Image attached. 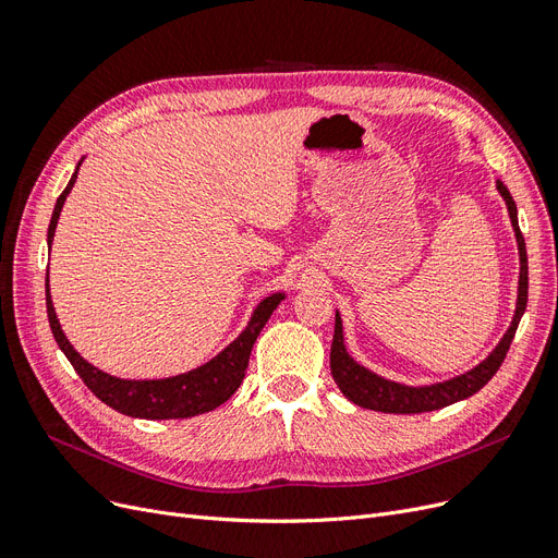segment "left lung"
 <instances>
[{
	"label": "left lung",
	"instance_id": "left-lung-1",
	"mask_svg": "<svg viewBox=\"0 0 558 558\" xmlns=\"http://www.w3.org/2000/svg\"><path fill=\"white\" fill-rule=\"evenodd\" d=\"M496 190L500 192L502 199H506L514 236H517V245H519L517 311H514L512 325L506 331V336L500 338V343L496 345V350L487 359H484L482 364L471 368L469 373L457 375V377H452V380L436 383V385L408 387V385L385 380V377L375 375L373 371L359 366L354 362V359L345 350V343H343V322H340V315L336 313L333 343H331V375H333L338 389L343 391L352 403L368 408V410H377V412H393V415H415V412L440 410L445 405H452L457 401L469 399L496 375V371L502 364V359H506V354L510 350L514 331L519 327V319H521V315H524L526 301H529V259H526L524 236H521V231H519L517 204L512 199V194L508 192V187L502 185L500 181L496 183Z\"/></svg>",
	"mask_w": 558,
	"mask_h": 558
}]
</instances>
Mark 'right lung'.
I'll return each mask as SVG.
<instances>
[{
  "label": "right lung",
  "instance_id": "obj_1",
  "mask_svg": "<svg viewBox=\"0 0 558 558\" xmlns=\"http://www.w3.org/2000/svg\"><path fill=\"white\" fill-rule=\"evenodd\" d=\"M78 167L74 175H71L64 192L58 196L56 210H52L50 227H48V247L52 245V236H56V227L60 220L62 206L66 202V194L76 183ZM282 299L284 294L266 296L255 308L253 319L247 322L245 331L233 340V343H229L218 356H213L208 364L187 371L183 375L165 377V380H122V377H113L109 373L95 368L93 364H87L85 359L74 350V345L69 343L58 322L56 308H52V299L46 284V311H48L50 331L56 336L58 345L71 362V366H74V371L81 375L85 387L93 391L101 403L122 412V415L141 417V420H185L222 405L231 393L241 387L255 340Z\"/></svg>",
  "mask_w": 558,
  "mask_h": 558
}]
</instances>
